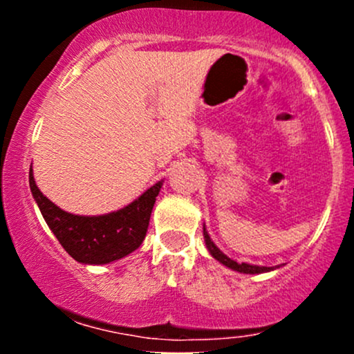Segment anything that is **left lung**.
<instances>
[{"label":"left lung","mask_w":354,"mask_h":354,"mask_svg":"<svg viewBox=\"0 0 354 354\" xmlns=\"http://www.w3.org/2000/svg\"><path fill=\"white\" fill-rule=\"evenodd\" d=\"M203 236H205V243H206V248H208L209 254L213 256L216 261L221 263L223 266L230 268V270H233V271H238V273L259 274V273H268V271H273V270H276V268H279V265L278 266H258V265H250V263H238V261H234V259L228 258V256H226L216 245H214L213 239L209 238V233H208V230H206L205 225H203Z\"/></svg>","instance_id":"left-lung-1"}]
</instances>
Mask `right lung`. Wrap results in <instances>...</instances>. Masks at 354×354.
I'll list each match as a JSON object with an SVG mask.
<instances>
[{"mask_svg":"<svg viewBox=\"0 0 354 354\" xmlns=\"http://www.w3.org/2000/svg\"><path fill=\"white\" fill-rule=\"evenodd\" d=\"M163 180L154 183L124 208L98 216H83L61 209L36 186L30 168V188L48 228L66 253L83 265H108L131 254L143 243L149 218Z\"/></svg>","mask_w":354,"mask_h":354,"instance_id":"right-lung-1","label":"right lung"}]
</instances>
